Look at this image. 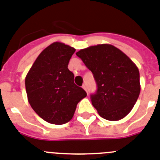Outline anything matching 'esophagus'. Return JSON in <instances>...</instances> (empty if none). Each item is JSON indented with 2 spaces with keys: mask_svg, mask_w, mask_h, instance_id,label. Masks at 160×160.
Segmentation results:
<instances>
[{
  "mask_svg": "<svg viewBox=\"0 0 160 160\" xmlns=\"http://www.w3.org/2000/svg\"><path fill=\"white\" fill-rule=\"evenodd\" d=\"M82 88H84V89L85 90L86 92H87V88H86V85H85V84H83V86H82Z\"/></svg>",
  "mask_w": 160,
  "mask_h": 160,
  "instance_id": "34e87169",
  "label": "esophagus"
}]
</instances>
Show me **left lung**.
Masks as SVG:
<instances>
[{
  "instance_id": "1",
  "label": "left lung",
  "mask_w": 160,
  "mask_h": 160,
  "mask_svg": "<svg viewBox=\"0 0 160 160\" xmlns=\"http://www.w3.org/2000/svg\"><path fill=\"white\" fill-rule=\"evenodd\" d=\"M92 72L97 84L92 104L100 116L118 121L130 113L140 93L139 71L121 50L110 44H99L76 52Z\"/></svg>"
}]
</instances>
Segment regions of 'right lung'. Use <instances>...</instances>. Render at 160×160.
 <instances>
[{
    "instance_id": "obj_1",
    "label": "right lung",
    "mask_w": 160,
    "mask_h": 160,
    "mask_svg": "<svg viewBox=\"0 0 160 160\" xmlns=\"http://www.w3.org/2000/svg\"><path fill=\"white\" fill-rule=\"evenodd\" d=\"M76 49L55 42L42 51L26 76V94L35 113L51 124L68 122L87 96L68 68Z\"/></svg>"
}]
</instances>
